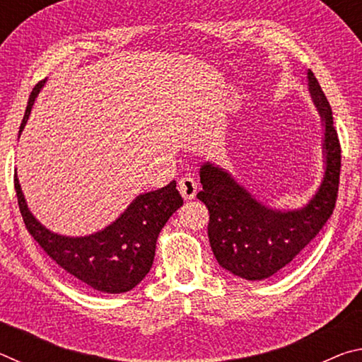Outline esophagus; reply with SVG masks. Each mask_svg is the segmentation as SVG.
Here are the masks:
<instances>
[{
	"label": "esophagus",
	"instance_id": "34e87169",
	"mask_svg": "<svg viewBox=\"0 0 362 362\" xmlns=\"http://www.w3.org/2000/svg\"><path fill=\"white\" fill-rule=\"evenodd\" d=\"M179 192L185 199H193L198 192V183L193 177H182L179 180Z\"/></svg>",
	"mask_w": 362,
	"mask_h": 362
}]
</instances>
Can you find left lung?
Returning <instances> with one entry per match:
<instances>
[{
	"label": "left lung",
	"mask_w": 362,
	"mask_h": 362,
	"mask_svg": "<svg viewBox=\"0 0 362 362\" xmlns=\"http://www.w3.org/2000/svg\"><path fill=\"white\" fill-rule=\"evenodd\" d=\"M311 99L321 115L324 177L308 204L278 211L262 204L225 169L204 163L198 199L209 211L207 236L218 265L235 276L262 281L286 272L332 216L340 180L341 150L332 110L313 71H306Z\"/></svg>",
	"instance_id": "left-lung-1"
}]
</instances>
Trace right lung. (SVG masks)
<instances>
[{"label": "right lung", "instance_id": "1", "mask_svg": "<svg viewBox=\"0 0 362 362\" xmlns=\"http://www.w3.org/2000/svg\"><path fill=\"white\" fill-rule=\"evenodd\" d=\"M45 81L35 86L23 115L21 132L27 124L35 99ZM14 187L23 222L42 250L79 283L107 293H122L136 287L150 272L155 259L159 231L183 204L175 188L169 185L139 194L121 216L105 228L89 236H62L42 226L30 212L17 174Z\"/></svg>", "mask_w": 362, "mask_h": 362}]
</instances>
